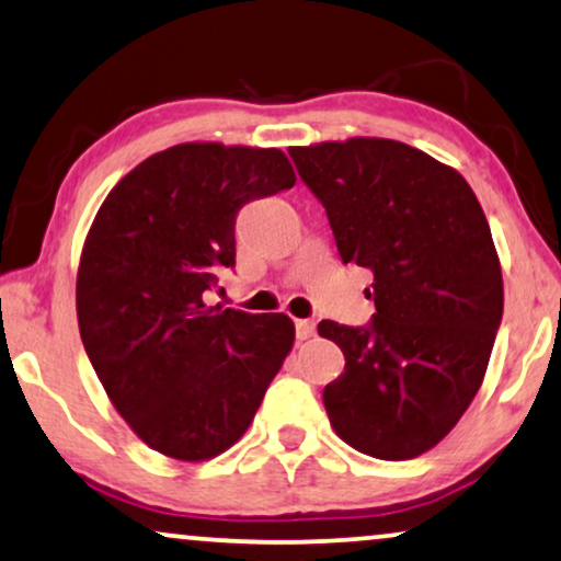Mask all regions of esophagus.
I'll use <instances>...</instances> for the list:
<instances>
[{
  "label": "esophagus",
  "mask_w": 561,
  "mask_h": 561,
  "mask_svg": "<svg viewBox=\"0 0 561 561\" xmlns=\"http://www.w3.org/2000/svg\"><path fill=\"white\" fill-rule=\"evenodd\" d=\"M295 333H297V339L300 341H305V339H310L312 333H316V323H312V320H295Z\"/></svg>",
  "instance_id": "34e87169"
}]
</instances>
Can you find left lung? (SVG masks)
I'll list each match as a JSON object with an SVG mask.
<instances>
[{
  "instance_id": "1",
  "label": "left lung",
  "mask_w": 561,
  "mask_h": 561,
  "mask_svg": "<svg viewBox=\"0 0 561 561\" xmlns=\"http://www.w3.org/2000/svg\"><path fill=\"white\" fill-rule=\"evenodd\" d=\"M289 156L325 207L343 264L375 274L369 325H318L346 356L323 390L328 417L356 451L413 459L465 415L503 320L488 218L459 171L400 140L351 138Z\"/></svg>"
}]
</instances>
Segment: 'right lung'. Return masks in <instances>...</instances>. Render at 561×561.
Masks as SVG:
<instances>
[{"label":"right lung","mask_w":561,"mask_h":561,"mask_svg":"<svg viewBox=\"0 0 561 561\" xmlns=\"http://www.w3.org/2000/svg\"><path fill=\"white\" fill-rule=\"evenodd\" d=\"M295 184L279 148L182 144L107 194L77 276L87 356L151 449L203 461L249 428L295 343L285 312L251 316L205 295L236 266V218Z\"/></svg>","instance_id":"add662e5"}]
</instances>
